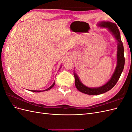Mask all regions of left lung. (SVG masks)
Segmentation results:
<instances>
[{
	"label": "left lung",
	"mask_w": 132,
	"mask_h": 132,
	"mask_svg": "<svg viewBox=\"0 0 132 132\" xmlns=\"http://www.w3.org/2000/svg\"><path fill=\"white\" fill-rule=\"evenodd\" d=\"M97 25L101 27L106 28L112 34L116 39L117 42V65L113 74L112 75L111 79L104 85L97 87H89L85 86L80 80V79L77 73L74 71V75L75 77V85L77 89L81 93L90 95H97L106 93L110 90L116 84L118 79L124 69L125 59L124 57V47L123 43L121 41V35L119 31L116 24L110 21H102L98 23Z\"/></svg>",
	"instance_id": "left-lung-1"
}]
</instances>
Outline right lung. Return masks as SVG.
I'll list each match as a JSON object with an SVG mask.
<instances>
[{"mask_svg":"<svg viewBox=\"0 0 132 132\" xmlns=\"http://www.w3.org/2000/svg\"><path fill=\"white\" fill-rule=\"evenodd\" d=\"M61 67H62V66L59 68V69L61 68ZM54 84H55V82H54L53 84L50 87H48V88L46 89V90H29V91H32V92H35V93H39V92H43V91H48V90H49L51 89L52 88V87L54 86Z\"/></svg>","mask_w":132,"mask_h":132,"instance_id":"obj_1","label":"right lung"}]
</instances>
